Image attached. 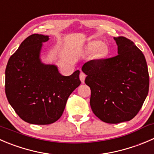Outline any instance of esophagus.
<instances>
[{"instance_id": "esophagus-1", "label": "esophagus", "mask_w": 154, "mask_h": 154, "mask_svg": "<svg viewBox=\"0 0 154 154\" xmlns=\"http://www.w3.org/2000/svg\"><path fill=\"white\" fill-rule=\"evenodd\" d=\"M86 74H84V73L83 72H80V80H81V82L82 83H84V81H85V78H86Z\"/></svg>"}]
</instances>
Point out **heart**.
<instances>
[{
    "instance_id": "obj_1",
    "label": "heart",
    "mask_w": 154,
    "mask_h": 154,
    "mask_svg": "<svg viewBox=\"0 0 154 154\" xmlns=\"http://www.w3.org/2000/svg\"><path fill=\"white\" fill-rule=\"evenodd\" d=\"M101 46V42H95V43H93V44H92L91 47H92V49H93V50H97V49L99 48ZM99 52L103 54V53H104V47H101V48L100 49Z\"/></svg>"
}]
</instances>
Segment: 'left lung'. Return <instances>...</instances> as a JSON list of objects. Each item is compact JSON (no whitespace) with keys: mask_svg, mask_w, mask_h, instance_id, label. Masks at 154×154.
Returning <instances> with one entry per match:
<instances>
[{"mask_svg":"<svg viewBox=\"0 0 154 154\" xmlns=\"http://www.w3.org/2000/svg\"><path fill=\"white\" fill-rule=\"evenodd\" d=\"M118 55L86 62L82 71L90 87L94 114L107 123L129 121L148 94L149 74L142 52L124 37H113Z\"/></svg>","mask_w":154,"mask_h":154,"instance_id":"obj_1","label":"left lung"}]
</instances>
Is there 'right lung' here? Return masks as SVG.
<instances>
[{
  "mask_svg": "<svg viewBox=\"0 0 154 154\" xmlns=\"http://www.w3.org/2000/svg\"><path fill=\"white\" fill-rule=\"evenodd\" d=\"M49 36L34 34L10 56L5 71L7 100L22 120L36 125L51 124L63 113L67 100L80 84V71L63 76L57 66L40 58Z\"/></svg>",
  "mask_w": 154,
  "mask_h": 154,
  "instance_id": "1",
  "label": "right lung"
}]
</instances>
